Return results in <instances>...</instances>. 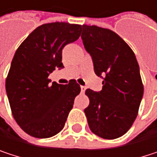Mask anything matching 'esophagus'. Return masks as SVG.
Listing matches in <instances>:
<instances>
[{"label":"esophagus","instance_id":"obj_1","mask_svg":"<svg viewBox=\"0 0 157 157\" xmlns=\"http://www.w3.org/2000/svg\"><path fill=\"white\" fill-rule=\"evenodd\" d=\"M85 90H86V87L85 86H81V92L82 93H84Z\"/></svg>","mask_w":157,"mask_h":157}]
</instances>
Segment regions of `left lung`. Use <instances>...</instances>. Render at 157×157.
Listing matches in <instances>:
<instances>
[{"mask_svg":"<svg viewBox=\"0 0 157 157\" xmlns=\"http://www.w3.org/2000/svg\"><path fill=\"white\" fill-rule=\"evenodd\" d=\"M82 29L94 73L104 79L100 92L85 91L90 100L84 109L88 125L94 135L115 139L130 129L137 116L144 94L139 65L132 49L114 32L85 24Z\"/></svg>","mask_w":157,"mask_h":157,"instance_id":"8db88e82","label":"left lung"}]
</instances>
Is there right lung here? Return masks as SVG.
Wrapping results in <instances>:
<instances>
[{
	"label": "right lung",
	"instance_id": "obj_1",
	"mask_svg": "<svg viewBox=\"0 0 157 157\" xmlns=\"http://www.w3.org/2000/svg\"><path fill=\"white\" fill-rule=\"evenodd\" d=\"M81 25L52 22L37 27L17 49L5 88L13 115L20 127L37 138H49L63 128L81 92L75 80L51 83L49 75L63 68V47L75 42Z\"/></svg>",
	"mask_w": 157,
	"mask_h": 157
}]
</instances>
